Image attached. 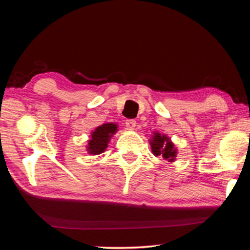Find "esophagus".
Masks as SVG:
<instances>
[{
	"label": "esophagus",
	"mask_w": 250,
	"mask_h": 250,
	"mask_svg": "<svg viewBox=\"0 0 250 250\" xmlns=\"http://www.w3.org/2000/svg\"><path fill=\"white\" fill-rule=\"evenodd\" d=\"M135 125H137V122H135V120H133V119H126L125 120V126L129 130H133Z\"/></svg>",
	"instance_id": "34e87169"
}]
</instances>
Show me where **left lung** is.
<instances>
[{"label": "left lung", "instance_id": "1", "mask_svg": "<svg viewBox=\"0 0 250 250\" xmlns=\"http://www.w3.org/2000/svg\"><path fill=\"white\" fill-rule=\"evenodd\" d=\"M150 145L152 152L155 156H163V159L167 160L168 162H173L175 160L176 149L167 135L155 132L152 140H150Z\"/></svg>", "mask_w": 250, "mask_h": 250}]
</instances>
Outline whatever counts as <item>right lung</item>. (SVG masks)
Here are the masks:
<instances>
[{
	"instance_id": "1",
	"label": "right lung",
	"mask_w": 250,
	"mask_h": 250,
	"mask_svg": "<svg viewBox=\"0 0 250 250\" xmlns=\"http://www.w3.org/2000/svg\"><path fill=\"white\" fill-rule=\"evenodd\" d=\"M118 126L116 124H104L96 128L91 133V139L88 142L87 150L90 154H100L108 146L110 138L116 133Z\"/></svg>"
}]
</instances>
